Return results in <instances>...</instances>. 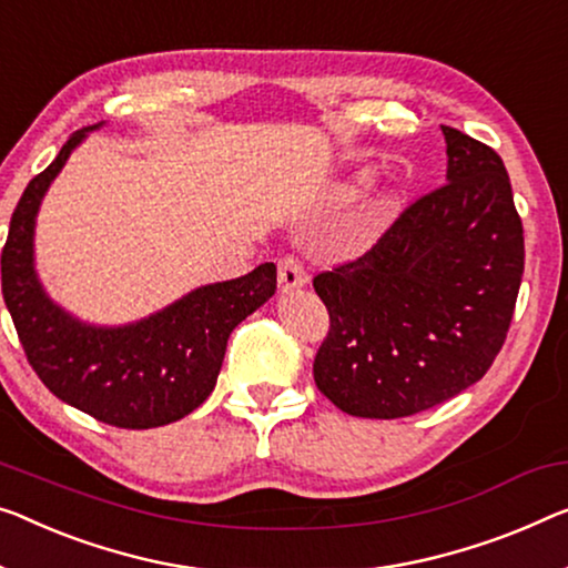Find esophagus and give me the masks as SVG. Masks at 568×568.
I'll use <instances>...</instances> for the list:
<instances>
[{"instance_id": "obj_1", "label": "esophagus", "mask_w": 568, "mask_h": 568, "mask_svg": "<svg viewBox=\"0 0 568 568\" xmlns=\"http://www.w3.org/2000/svg\"><path fill=\"white\" fill-rule=\"evenodd\" d=\"M308 283V275L306 270L301 267L298 260L293 257H285L281 260V265H277V287H281V293H291V291H298Z\"/></svg>"}]
</instances>
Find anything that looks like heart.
Segmentation results:
<instances>
[{
	"mask_svg": "<svg viewBox=\"0 0 568 568\" xmlns=\"http://www.w3.org/2000/svg\"><path fill=\"white\" fill-rule=\"evenodd\" d=\"M372 178H375V171H372V168H359V171H352V173L342 175L332 185V199L336 203L357 201L362 193L367 191V185L372 183ZM393 206H395V193L390 189H383V191H377L375 196H369L367 206H365V211H362V216H359V232L362 234H372V232H377L379 226H385Z\"/></svg>",
	"mask_w": 568,
	"mask_h": 568,
	"instance_id": "b5f03b06",
	"label": "heart"
}]
</instances>
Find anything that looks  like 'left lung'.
<instances>
[{
  "label": "left lung",
  "instance_id": "left-lung-1",
  "mask_svg": "<svg viewBox=\"0 0 568 568\" xmlns=\"http://www.w3.org/2000/svg\"><path fill=\"white\" fill-rule=\"evenodd\" d=\"M446 185L400 214L367 255L313 277L332 328L318 390L357 418H405L485 377L520 291L526 244L503 158L454 126Z\"/></svg>",
  "mask_w": 568,
  "mask_h": 568
}]
</instances>
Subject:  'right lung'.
I'll use <instances>...</instances> for the list:
<instances>
[{"label": "right lung", "mask_w": 568, "mask_h": 568, "mask_svg": "<svg viewBox=\"0 0 568 568\" xmlns=\"http://www.w3.org/2000/svg\"><path fill=\"white\" fill-rule=\"evenodd\" d=\"M104 124L73 132L28 183L2 250V293L28 362L50 393L109 426L158 428L211 395L230 334L273 298L277 273L265 262L126 324H91L50 298L36 267L40 203L73 150Z\"/></svg>", "instance_id": "obj_1"}]
</instances>
